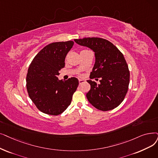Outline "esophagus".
<instances>
[{"label":"esophagus","instance_id":"esophagus-1","mask_svg":"<svg viewBox=\"0 0 158 158\" xmlns=\"http://www.w3.org/2000/svg\"><path fill=\"white\" fill-rule=\"evenodd\" d=\"M85 82V80H83V79H79V85H81L82 83H83Z\"/></svg>","mask_w":158,"mask_h":158}]
</instances>
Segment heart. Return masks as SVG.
<instances>
[{
  "label": "heart",
  "mask_w": 158,
  "mask_h": 158,
  "mask_svg": "<svg viewBox=\"0 0 158 158\" xmlns=\"http://www.w3.org/2000/svg\"><path fill=\"white\" fill-rule=\"evenodd\" d=\"M90 52L89 50H83V51H81V53H85V52ZM79 75H80V76H81V73H79Z\"/></svg>",
  "instance_id": "obj_1"
}]
</instances>
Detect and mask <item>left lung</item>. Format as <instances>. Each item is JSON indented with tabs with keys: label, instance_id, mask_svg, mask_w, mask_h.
Returning <instances> with one entry per match:
<instances>
[{
	"label": "left lung",
	"instance_id": "1",
	"mask_svg": "<svg viewBox=\"0 0 158 158\" xmlns=\"http://www.w3.org/2000/svg\"><path fill=\"white\" fill-rule=\"evenodd\" d=\"M74 40L94 50L95 63L90 78H101L100 84L87 81L91 86L86 94L88 101L102 111L118 107L125 98L130 82L128 66L123 53L112 43L102 38L88 37Z\"/></svg>",
	"mask_w": 158,
	"mask_h": 158
}]
</instances>
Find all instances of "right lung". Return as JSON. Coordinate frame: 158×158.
Masks as SVG:
<instances>
[{
  "instance_id": "add662e5",
  "label": "right lung",
  "mask_w": 158,
  "mask_h": 158,
  "mask_svg": "<svg viewBox=\"0 0 158 158\" xmlns=\"http://www.w3.org/2000/svg\"><path fill=\"white\" fill-rule=\"evenodd\" d=\"M72 40L53 43L46 46L33 58L26 75L28 95L36 107L44 114L57 115L71 103L79 81L70 77L59 81L57 76L65 66Z\"/></svg>"
}]
</instances>
